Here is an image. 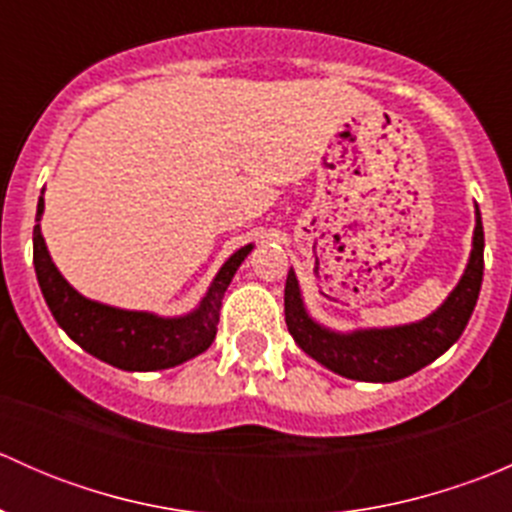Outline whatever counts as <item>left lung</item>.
<instances>
[{
	"label": "left lung",
	"instance_id": "1",
	"mask_svg": "<svg viewBox=\"0 0 512 512\" xmlns=\"http://www.w3.org/2000/svg\"><path fill=\"white\" fill-rule=\"evenodd\" d=\"M483 223L476 205V230L466 272L446 302L414 324L384 329H356L342 334L322 327L307 314L294 270L285 285V322L294 342L319 364L356 381L389 384L423 369L458 342L476 309L483 282Z\"/></svg>",
	"mask_w": 512,
	"mask_h": 512
}]
</instances>
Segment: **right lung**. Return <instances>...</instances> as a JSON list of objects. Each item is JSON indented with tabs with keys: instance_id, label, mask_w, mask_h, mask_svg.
I'll list each match as a JSON object with an SVG mask.
<instances>
[{
	"instance_id": "add662e5",
	"label": "right lung",
	"mask_w": 512,
	"mask_h": 512,
	"mask_svg": "<svg viewBox=\"0 0 512 512\" xmlns=\"http://www.w3.org/2000/svg\"><path fill=\"white\" fill-rule=\"evenodd\" d=\"M41 213L44 198L36 205L34 225V270L41 294L54 314L56 324L96 359L123 371H158L178 366L203 354L218 334L220 307L225 289L235 277L237 267L250 255L252 245L240 247L220 267L198 309L183 317H158L153 312L108 307L86 299L61 277L51 262L46 242L41 237Z\"/></svg>"
}]
</instances>
